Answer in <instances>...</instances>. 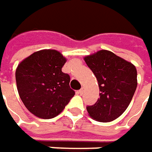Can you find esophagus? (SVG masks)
<instances>
[{
	"mask_svg": "<svg viewBox=\"0 0 152 152\" xmlns=\"http://www.w3.org/2000/svg\"><path fill=\"white\" fill-rule=\"evenodd\" d=\"M84 91H85V88L82 87L81 89H80V91H79V93H80V95H82V94H83V92H84Z\"/></svg>",
	"mask_w": 152,
	"mask_h": 152,
	"instance_id": "1",
	"label": "esophagus"
}]
</instances>
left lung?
<instances>
[{"label":"left lung","mask_w":152,"mask_h":152,"mask_svg":"<svg viewBox=\"0 0 152 152\" xmlns=\"http://www.w3.org/2000/svg\"><path fill=\"white\" fill-rule=\"evenodd\" d=\"M95 74L100 97L87 106L88 114L100 122H110L121 116L132 101L137 88V70L131 62L108 50L85 57Z\"/></svg>","instance_id":"8db88e82"}]
</instances>
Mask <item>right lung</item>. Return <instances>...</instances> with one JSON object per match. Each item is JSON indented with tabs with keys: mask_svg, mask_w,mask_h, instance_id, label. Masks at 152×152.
Instances as JSON below:
<instances>
[{
	"mask_svg": "<svg viewBox=\"0 0 152 152\" xmlns=\"http://www.w3.org/2000/svg\"><path fill=\"white\" fill-rule=\"evenodd\" d=\"M66 60L55 50L37 51L18 66L15 78L26 109L42 119H51L64 110L75 91L70 76L61 71Z\"/></svg>",
	"mask_w": 152,
	"mask_h": 152,
	"instance_id": "1",
	"label": "right lung"
}]
</instances>
